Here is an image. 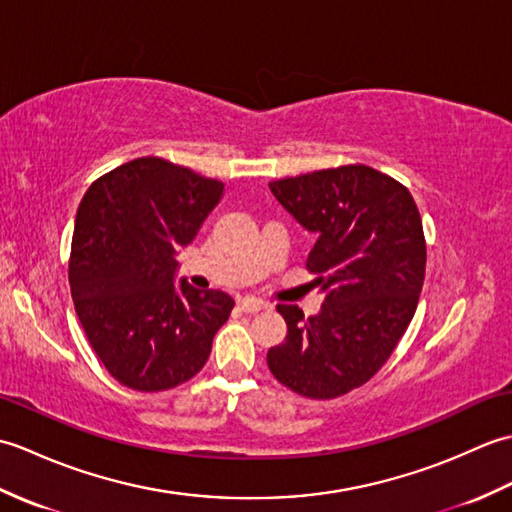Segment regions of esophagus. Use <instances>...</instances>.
<instances>
[{"label": "esophagus", "instance_id": "esophagus-1", "mask_svg": "<svg viewBox=\"0 0 512 512\" xmlns=\"http://www.w3.org/2000/svg\"><path fill=\"white\" fill-rule=\"evenodd\" d=\"M239 308H242V310L248 312V314H255V312L266 310L268 303L259 301V299H255V297H244V299H239Z\"/></svg>", "mask_w": 512, "mask_h": 512}]
</instances>
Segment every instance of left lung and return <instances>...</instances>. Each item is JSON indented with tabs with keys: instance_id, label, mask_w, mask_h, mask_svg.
<instances>
[{
	"instance_id": "obj_1",
	"label": "left lung",
	"mask_w": 512,
	"mask_h": 512,
	"mask_svg": "<svg viewBox=\"0 0 512 512\" xmlns=\"http://www.w3.org/2000/svg\"><path fill=\"white\" fill-rule=\"evenodd\" d=\"M268 187L317 235L308 270L325 295L310 319L297 306H277L288 334L268 350V367L306 398L343 396L385 365L416 312L427 264L418 206L400 182L365 165Z\"/></svg>"
}]
</instances>
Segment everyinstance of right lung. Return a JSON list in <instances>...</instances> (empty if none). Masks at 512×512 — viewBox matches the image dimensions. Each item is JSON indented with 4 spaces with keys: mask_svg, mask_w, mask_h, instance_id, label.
Segmentation results:
<instances>
[{
    "mask_svg": "<svg viewBox=\"0 0 512 512\" xmlns=\"http://www.w3.org/2000/svg\"><path fill=\"white\" fill-rule=\"evenodd\" d=\"M224 184L162 158H136L96 180L76 211L70 290L96 356L118 383L165 391L211 354L235 301L178 277Z\"/></svg>",
    "mask_w": 512,
    "mask_h": 512,
    "instance_id": "1",
    "label": "right lung"
}]
</instances>
